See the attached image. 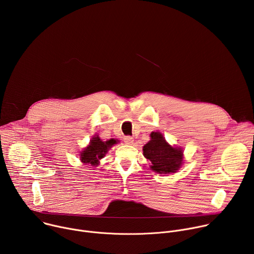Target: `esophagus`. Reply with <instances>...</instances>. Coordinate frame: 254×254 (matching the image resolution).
Returning a JSON list of instances; mask_svg holds the SVG:
<instances>
[{
  "label": "esophagus",
  "instance_id": "34e87169",
  "mask_svg": "<svg viewBox=\"0 0 254 254\" xmlns=\"http://www.w3.org/2000/svg\"><path fill=\"white\" fill-rule=\"evenodd\" d=\"M124 141H125V143H127V144H131L132 141H133V138H132L131 136H129V135H127V136L124 137Z\"/></svg>",
  "mask_w": 254,
  "mask_h": 254
}]
</instances>
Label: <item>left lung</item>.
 Instances as JSON below:
<instances>
[{
    "label": "left lung",
    "instance_id": "8db88e82",
    "mask_svg": "<svg viewBox=\"0 0 254 254\" xmlns=\"http://www.w3.org/2000/svg\"><path fill=\"white\" fill-rule=\"evenodd\" d=\"M143 156L151 161V169L159 174L176 173L183 164V150L172 147L159 131L151 133V140L142 147Z\"/></svg>",
    "mask_w": 254,
    "mask_h": 254
}]
</instances>
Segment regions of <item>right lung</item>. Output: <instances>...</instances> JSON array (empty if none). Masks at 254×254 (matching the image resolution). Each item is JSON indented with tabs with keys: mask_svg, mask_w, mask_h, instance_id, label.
<instances>
[{
	"mask_svg": "<svg viewBox=\"0 0 254 254\" xmlns=\"http://www.w3.org/2000/svg\"><path fill=\"white\" fill-rule=\"evenodd\" d=\"M116 143H118V139L111 138L106 141H102L98 135H95L91 138L88 146L82 152H80V161L83 164L97 166L99 160L102 159L107 151Z\"/></svg>",
	"mask_w": 254,
	"mask_h": 254,
	"instance_id": "right-lung-1",
	"label": "right lung"
}]
</instances>
